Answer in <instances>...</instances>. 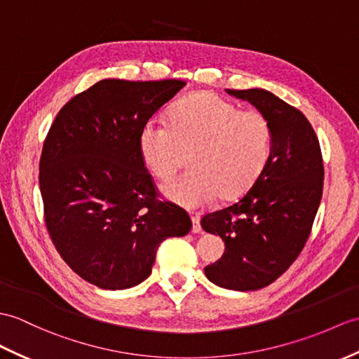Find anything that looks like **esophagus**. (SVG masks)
I'll use <instances>...</instances> for the list:
<instances>
[{
	"mask_svg": "<svg viewBox=\"0 0 359 359\" xmlns=\"http://www.w3.org/2000/svg\"><path fill=\"white\" fill-rule=\"evenodd\" d=\"M191 220H193V232L194 234H200V232H202V226H200V217L196 214L191 217Z\"/></svg>",
	"mask_w": 359,
	"mask_h": 359,
	"instance_id": "1",
	"label": "esophagus"
}]
</instances>
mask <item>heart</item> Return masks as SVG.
Returning <instances> with one entry per match:
<instances>
[{"label":"heart","instance_id":"obj_1","mask_svg":"<svg viewBox=\"0 0 359 359\" xmlns=\"http://www.w3.org/2000/svg\"><path fill=\"white\" fill-rule=\"evenodd\" d=\"M271 123L257 110L238 108L212 93L183 99L170 123L149 119L140 130L139 151L161 180L172 177L191 151L193 170L166 183L162 193L179 206L194 210L222 194L237 197L252 185L271 154Z\"/></svg>","mask_w":359,"mask_h":359}]
</instances>
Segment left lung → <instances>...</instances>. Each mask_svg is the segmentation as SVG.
Instances as JSON below:
<instances>
[{
  "instance_id": "left-lung-1",
  "label": "left lung",
  "mask_w": 359,
  "mask_h": 359,
  "mask_svg": "<svg viewBox=\"0 0 359 359\" xmlns=\"http://www.w3.org/2000/svg\"><path fill=\"white\" fill-rule=\"evenodd\" d=\"M271 123V154L238 202L206 214V232L220 236L224 252L205 275L224 289L257 290L285 273L303 251L323 196L320 142L306 116L263 88L226 90Z\"/></svg>"
}]
</instances>
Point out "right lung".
Instances as JSON below:
<instances>
[{"instance_id": "1", "label": "right lung", "mask_w": 359, "mask_h": 359, "mask_svg": "<svg viewBox=\"0 0 359 359\" xmlns=\"http://www.w3.org/2000/svg\"><path fill=\"white\" fill-rule=\"evenodd\" d=\"M185 86L102 79L48 130L39 161L46 224L64 262L91 285L137 286L162 241L193 226L182 208L157 198L139 151L142 127Z\"/></svg>"}]
</instances>
